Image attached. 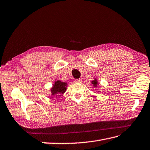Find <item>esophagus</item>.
<instances>
[{"instance_id":"esophagus-1","label":"esophagus","mask_w":150,"mask_h":150,"mask_svg":"<svg viewBox=\"0 0 150 150\" xmlns=\"http://www.w3.org/2000/svg\"><path fill=\"white\" fill-rule=\"evenodd\" d=\"M82 80L81 79H75V81H74V82H75V83H81V82H82Z\"/></svg>"}]
</instances>
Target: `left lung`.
<instances>
[{
    "mask_svg": "<svg viewBox=\"0 0 150 150\" xmlns=\"http://www.w3.org/2000/svg\"><path fill=\"white\" fill-rule=\"evenodd\" d=\"M91 83H92V85H93L94 88H96L97 86L99 85V83L98 82V80H97V78L94 79V80H93V81H91Z\"/></svg>",
    "mask_w": 150,
    "mask_h": 150,
    "instance_id": "1",
    "label": "left lung"
}]
</instances>
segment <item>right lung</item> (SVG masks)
Wrapping results in <instances>:
<instances>
[{
  "instance_id": "1",
  "label": "right lung",
  "mask_w": 150,
  "mask_h": 150,
  "mask_svg": "<svg viewBox=\"0 0 150 150\" xmlns=\"http://www.w3.org/2000/svg\"><path fill=\"white\" fill-rule=\"evenodd\" d=\"M68 83L67 82H62L60 80L55 81L52 87L50 88V93L52 96H55V95L59 94H64L67 89Z\"/></svg>"
}]
</instances>
